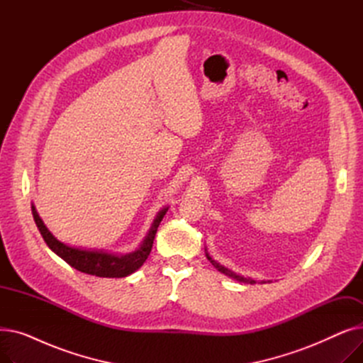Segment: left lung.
Here are the masks:
<instances>
[{
    "mask_svg": "<svg viewBox=\"0 0 363 363\" xmlns=\"http://www.w3.org/2000/svg\"><path fill=\"white\" fill-rule=\"evenodd\" d=\"M206 256H207V259L211 260V263L215 266V268L219 271V272H222V274H225V275H228V277H231V278H234V279H237V281H240V282H247V284H256V281L255 279H250V278H244V277H241V275H237V274H234L233 271H230V269H226L225 266H222V264H219L218 262H215L211 256H208L207 253H206ZM262 282H266V281H262Z\"/></svg>",
    "mask_w": 363,
    "mask_h": 363,
    "instance_id": "left-lung-1",
    "label": "left lung"
}]
</instances>
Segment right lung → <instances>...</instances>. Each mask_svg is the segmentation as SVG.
I'll list each match as a JSON object with an SVG mask.
<instances>
[{
	"label": "right lung",
	"instance_id": "add662e5",
	"mask_svg": "<svg viewBox=\"0 0 363 363\" xmlns=\"http://www.w3.org/2000/svg\"><path fill=\"white\" fill-rule=\"evenodd\" d=\"M166 212H167V207L163 208V211L157 215V218L151 225V230H150L148 235L145 237V240L143 241L138 250L132 252L129 255H125V256H116V255H110V253H104V252H89V250L74 249V247H69V245L60 242L59 240L54 238V235L47 230V226L44 225L43 219L35 211V206L32 204L33 220L50 249L57 256H60L65 262H67L72 268L78 269L84 274L101 277V278H123L141 268L143 263L150 256L152 241H155V237L157 233V228H159L163 216L166 215Z\"/></svg>",
	"mask_w": 363,
	"mask_h": 363
}]
</instances>
